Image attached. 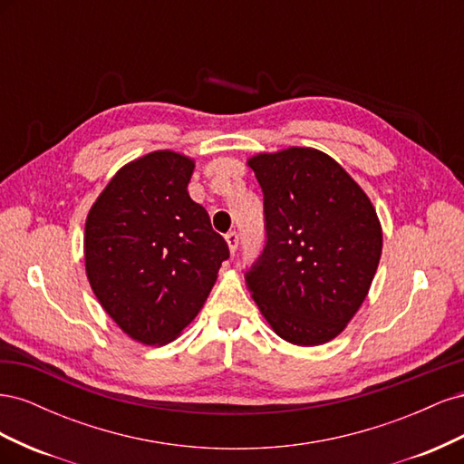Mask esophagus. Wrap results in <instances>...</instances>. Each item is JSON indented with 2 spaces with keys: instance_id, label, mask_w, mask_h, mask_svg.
<instances>
[{
  "instance_id": "obj_1",
  "label": "esophagus",
  "mask_w": 464,
  "mask_h": 464,
  "mask_svg": "<svg viewBox=\"0 0 464 464\" xmlns=\"http://www.w3.org/2000/svg\"><path fill=\"white\" fill-rule=\"evenodd\" d=\"M227 244H228V247H230V251L234 254V251L237 249V242H240V236H237V232L236 230H230L227 236Z\"/></svg>"
}]
</instances>
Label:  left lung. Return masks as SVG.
<instances>
[{
    "label": "left lung",
    "instance_id": "left-lung-1",
    "mask_svg": "<svg viewBox=\"0 0 464 464\" xmlns=\"http://www.w3.org/2000/svg\"><path fill=\"white\" fill-rule=\"evenodd\" d=\"M263 191L265 247L246 271L263 317L298 346L329 343L366 300L382 257L377 213L329 154L290 147L247 160Z\"/></svg>",
    "mask_w": 464,
    "mask_h": 464
}]
</instances>
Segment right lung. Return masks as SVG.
Segmentation results:
<instances>
[{
  "label": "right lung",
  "instance_id": "add662e5",
  "mask_svg": "<svg viewBox=\"0 0 464 464\" xmlns=\"http://www.w3.org/2000/svg\"><path fill=\"white\" fill-rule=\"evenodd\" d=\"M193 160L154 150L125 164L89 210L85 266L94 296L143 344L188 327L213 288L228 244L188 184Z\"/></svg>",
  "mask_w": 464,
  "mask_h": 464
}]
</instances>
